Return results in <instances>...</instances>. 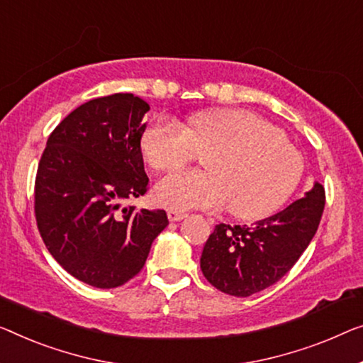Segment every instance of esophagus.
Masks as SVG:
<instances>
[{
  "mask_svg": "<svg viewBox=\"0 0 363 363\" xmlns=\"http://www.w3.org/2000/svg\"><path fill=\"white\" fill-rule=\"evenodd\" d=\"M187 216L186 212H181V210H167V218H169V221H179V220H184Z\"/></svg>",
  "mask_w": 363,
  "mask_h": 363,
  "instance_id": "34e87169",
  "label": "esophagus"
}]
</instances>
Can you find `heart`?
Masks as SVG:
<instances>
[{"label":"heart","mask_w":363,"mask_h":363,"mask_svg":"<svg viewBox=\"0 0 363 363\" xmlns=\"http://www.w3.org/2000/svg\"><path fill=\"white\" fill-rule=\"evenodd\" d=\"M142 153L156 171L186 166L207 155V171H177L155 187L156 202L172 210L220 208L241 220H262L282 207L303 176V156L280 130L245 109L194 116L184 128L155 121L142 135Z\"/></svg>","instance_id":"heart-1"}]
</instances>
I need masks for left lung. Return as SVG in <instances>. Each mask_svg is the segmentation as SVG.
Masks as SVG:
<instances>
[{"label":"left lung","mask_w":363,"mask_h":363,"mask_svg":"<svg viewBox=\"0 0 363 363\" xmlns=\"http://www.w3.org/2000/svg\"><path fill=\"white\" fill-rule=\"evenodd\" d=\"M320 182L282 212L251 226H215L200 269L216 290L250 296L279 282L295 266L320 226L326 202Z\"/></svg>","instance_id":"8db88e82"}]
</instances>
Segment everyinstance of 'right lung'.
I'll return each instance as SVG.
<instances>
[{"label": "right lung", "instance_id": "add662e5", "mask_svg": "<svg viewBox=\"0 0 363 363\" xmlns=\"http://www.w3.org/2000/svg\"><path fill=\"white\" fill-rule=\"evenodd\" d=\"M148 111L130 93L84 102L50 133L37 167L42 240L68 274L97 289L133 279L169 223L164 210L123 205L148 191L140 147Z\"/></svg>", "mask_w": 363, "mask_h": 363}]
</instances>
